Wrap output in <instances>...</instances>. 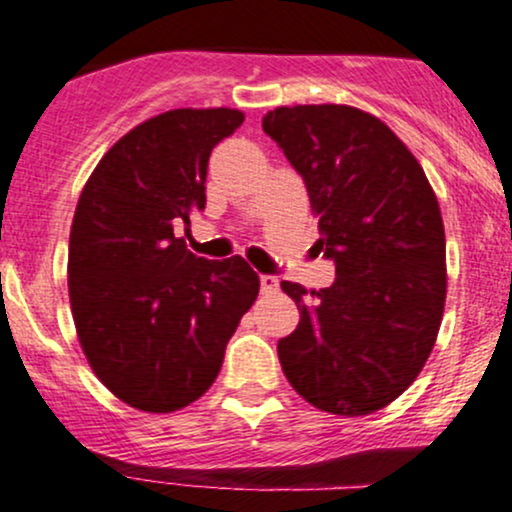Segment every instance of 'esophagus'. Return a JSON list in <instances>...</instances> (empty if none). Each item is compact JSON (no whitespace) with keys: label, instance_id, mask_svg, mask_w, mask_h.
I'll list each match as a JSON object with an SVG mask.
<instances>
[{"label":"esophagus","instance_id":"esophagus-1","mask_svg":"<svg viewBox=\"0 0 512 512\" xmlns=\"http://www.w3.org/2000/svg\"><path fill=\"white\" fill-rule=\"evenodd\" d=\"M260 284H262V293H276V291H279V276L262 274Z\"/></svg>","mask_w":512,"mask_h":512}]
</instances>
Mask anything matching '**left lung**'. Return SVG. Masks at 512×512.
<instances>
[{
	"instance_id": "1",
	"label": "left lung",
	"mask_w": 512,
	"mask_h": 512,
	"mask_svg": "<svg viewBox=\"0 0 512 512\" xmlns=\"http://www.w3.org/2000/svg\"><path fill=\"white\" fill-rule=\"evenodd\" d=\"M262 129L308 187L332 286L281 281L301 322L279 339L303 399L339 416L387 407L414 383L445 305V228L424 168L375 115L351 105L276 108Z\"/></svg>"
}]
</instances>
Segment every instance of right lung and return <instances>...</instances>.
<instances>
[{"instance_id":"right-lung-1","label":"right lung","mask_w":512,"mask_h":512,"mask_svg":"<svg viewBox=\"0 0 512 512\" xmlns=\"http://www.w3.org/2000/svg\"><path fill=\"white\" fill-rule=\"evenodd\" d=\"M243 120L228 108L151 117L101 158L76 204L74 325L93 373L134 409L168 414L202 397L260 293L243 257H197L173 233L207 207L211 151Z\"/></svg>"}]
</instances>
